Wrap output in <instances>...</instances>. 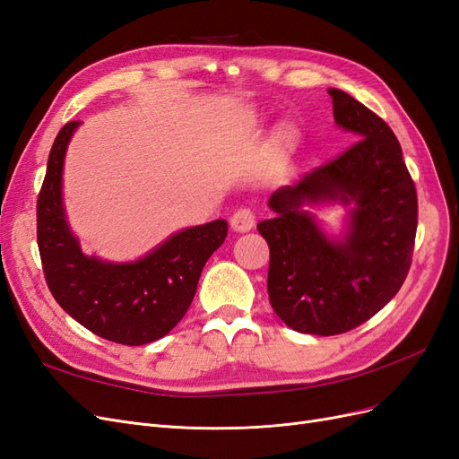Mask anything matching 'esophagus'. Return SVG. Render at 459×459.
I'll use <instances>...</instances> for the list:
<instances>
[{
    "mask_svg": "<svg viewBox=\"0 0 459 459\" xmlns=\"http://www.w3.org/2000/svg\"><path fill=\"white\" fill-rule=\"evenodd\" d=\"M230 224L235 231L239 233H245V231H251L256 224V218H255V212L251 211V208H238L230 218Z\"/></svg>",
    "mask_w": 459,
    "mask_h": 459,
    "instance_id": "esophagus-1",
    "label": "esophagus"
}]
</instances>
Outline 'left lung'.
Wrapping results in <instances>:
<instances>
[{
	"mask_svg": "<svg viewBox=\"0 0 459 459\" xmlns=\"http://www.w3.org/2000/svg\"><path fill=\"white\" fill-rule=\"evenodd\" d=\"M333 117L358 140L341 157L275 189L273 218L256 226L270 247L268 295L281 322L308 335L362 325L404 283L418 230V195L393 130L342 90ZM349 205L345 230L327 234L307 211Z\"/></svg>",
	"mask_w": 459,
	"mask_h": 459,
	"instance_id": "obj_1",
	"label": "left lung"
}]
</instances>
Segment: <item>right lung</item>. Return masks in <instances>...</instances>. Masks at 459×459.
<instances>
[{
	"label": "right lung",
	"instance_id": "obj_1",
	"mask_svg": "<svg viewBox=\"0 0 459 459\" xmlns=\"http://www.w3.org/2000/svg\"><path fill=\"white\" fill-rule=\"evenodd\" d=\"M80 120L57 134L38 195V247L59 307L107 341L140 346L170 333L195 297L206 260L228 235V221L186 228L132 262L88 256L66 220L63 169Z\"/></svg>",
	"mask_w": 459,
	"mask_h": 459
}]
</instances>
